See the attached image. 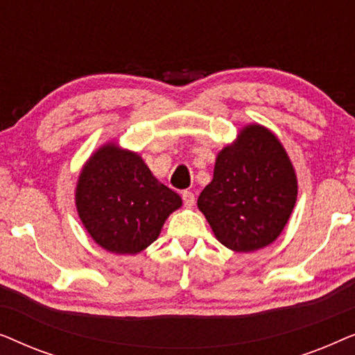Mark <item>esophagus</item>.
I'll list each match as a JSON object with an SVG mask.
<instances>
[{"label": "esophagus", "instance_id": "1", "mask_svg": "<svg viewBox=\"0 0 355 355\" xmlns=\"http://www.w3.org/2000/svg\"><path fill=\"white\" fill-rule=\"evenodd\" d=\"M182 200H184V205H186V207H193V203H196V193L191 192V191H184L182 192Z\"/></svg>", "mask_w": 355, "mask_h": 355}]
</instances>
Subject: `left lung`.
Listing matches in <instances>:
<instances>
[{
  "label": "left lung",
  "mask_w": 355,
  "mask_h": 355,
  "mask_svg": "<svg viewBox=\"0 0 355 355\" xmlns=\"http://www.w3.org/2000/svg\"><path fill=\"white\" fill-rule=\"evenodd\" d=\"M295 197L297 179L283 145L268 129L252 124L218 153L213 181L197 205L223 245L254 252L281 234Z\"/></svg>",
  "instance_id": "8db88e82"
}]
</instances>
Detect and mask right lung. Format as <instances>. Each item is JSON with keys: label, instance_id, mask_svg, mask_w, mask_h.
I'll return each mask as SVG.
<instances>
[{"label": "right lung", "instance_id": "1", "mask_svg": "<svg viewBox=\"0 0 355 355\" xmlns=\"http://www.w3.org/2000/svg\"><path fill=\"white\" fill-rule=\"evenodd\" d=\"M181 197L153 176L137 153L108 144L82 169L77 211L96 244L113 254H139L162 231Z\"/></svg>", "mask_w": 355, "mask_h": 355}]
</instances>
